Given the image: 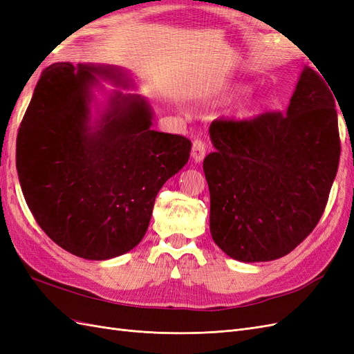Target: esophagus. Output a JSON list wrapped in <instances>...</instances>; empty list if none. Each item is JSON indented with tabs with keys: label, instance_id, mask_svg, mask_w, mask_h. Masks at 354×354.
<instances>
[{
	"label": "esophagus",
	"instance_id": "obj_1",
	"mask_svg": "<svg viewBox=\"0 0 354 354\" xmlns=\"http://www.w3.org/2000/svg\"><path fill=\"white\" fill-rule=\"evenodd\" d=\"M203 156H205V143L202 140H195L192 145V158H194L195 162H201Z\"/></svg>",
	"mask_w": 354,
	"mask_h": 354
}]
</instances>
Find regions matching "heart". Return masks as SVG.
<instances>
[{"instance_id":"1","label":"heart","mask_w":354,"mask_h":354,"mask_svg":"<svg viewBox=\"0 0 354 354\" xmlns=\"http://www.w3.org/2000/svg\"><path fill=\"white\" fill-rule=\"evenodd\" d=\"M250 93H251V88L248 87V85H246V84H236V85H233V87H230V88L226 91V94L223 95V100H226V102L238 100V99L245 97V95H248ZM255 111H257V109L254 108V106H248V108L243 109L242 115H243V116H251V115L255 113Z\"/></svg>"}]
</instances>
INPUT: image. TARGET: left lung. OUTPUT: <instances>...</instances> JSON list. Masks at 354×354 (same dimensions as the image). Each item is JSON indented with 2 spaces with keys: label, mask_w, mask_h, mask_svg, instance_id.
Here are the masks:
<instances>
[{
  "label": "left lung",
  "mask_w": 354,
  "mask_h": 354,
  "mask_svg": "<svg viewBox=\"0 0 354 354\" xmlns=\"http://www.w3.org/2000/svg\"><path fill=\"white\" fill-rule=\"evenodd\" d=\"M325 81L304 66L285 113L209 125V230L232 259H281L322 217L341 152L337 97Z\"/></svg>",
  "instance_id": "left-lung-1"
}]
</instances>
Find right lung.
Masks as SVG:
<instances>
[{"instance_id": "obj_1", "label": "right lung", "mask_w": 354, "mask_h": 354, "mask_svg": "<svg viewBox=\"0 0 354 354\" xmlns=\"http://www.w3.org/2000/svg\"><path fill=\"white\" fill-rule=\"evenodd\" d=\"M111 65L55 63L42 72L17 134L16 167L30 212L47 236L85 260H109L140 243L155 198L183 168L192 143L152 130L140 94Z\"/></svg>"}]
</instances>
